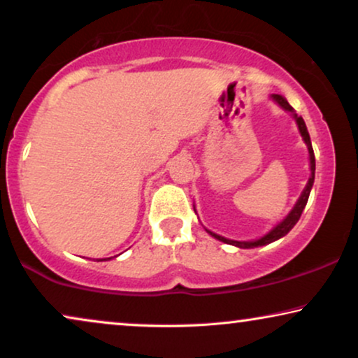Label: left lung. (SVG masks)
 I'll use <instances>...</instances> for the list:
<instances>
[{
	"mask_svg": "<svg viewBox=\"0 0 358 358\" xmlns=\"http://www.w3.org/2000/svg\"><path fill=\"white\" fill-rule=\"evenodd\" d=\"M271 99L276 101L278 105L282 106L286 111H291L292 115H294V120L296 123H298V128H299V133L301 136H303L304 143L308 145V150H309V159H310V178L308 180V184H306V187L303 190V194H301V197L298 199V202H296V206L292 210L289 212V215L286 217L285 220L280 222L275 229H273L270 234H266L264 236H262L259 240H255V241H236V240H229V238H224V236L213 234V231H208L212 236H215L217 240L224 241V243H229V245H235V247L238 248H255V247H263V245H268L271 243V241H276L278 238H281V236H285L287 231H289L292 227L298 224L301 213H303L306 203H308V199H309V194H310V189H313V184H314V173H315V157H314V151H313V145H310V138H309V133H308V128H306V123L304 120L298 117V115L294 113V110H292V106L287 103L286 99H282L281 95H271Z\"/></svg>",
	"mask_w": 358,
	"mask_h": 358,
	"instance_id": "left-lung-1",
	"label": "left lung"
}]
</instances>
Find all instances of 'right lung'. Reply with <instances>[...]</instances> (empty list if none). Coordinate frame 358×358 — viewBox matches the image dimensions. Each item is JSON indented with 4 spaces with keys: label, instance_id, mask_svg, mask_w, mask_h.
Returning <instances> with one entry per match:
<instances>
[{
    "label": "right lung",
    "instance_id": "add662e5",
    "mask_svg": "<svg viewBox=\"0 0 358 358\" xmlns=\"http://www.w3.org/2000/svg\"><path fill=\"white\" fill-rule=\"evenodd\" d=\"M100 262H101V259H100Z\"/></svg>",
    "mask_w": 358,
    "mask_h": 358
}]
</instances>
